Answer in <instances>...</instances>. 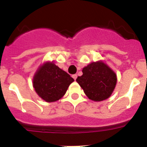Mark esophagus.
I'll return each instance as SVG.
<instances>
[{
	"mask_svg": "<svg viewBox=\"0 0 147 147\" xmlns=\"http://www.w3.org/2000/svg\"><path fill=\"white\" fill-rule=\"evenodd\" d=\"M72 77L74 78V79L75 80H76V78H77V75L76 74H74V75H72Z\"/></svg>",
	"mask_w": 147,
	"mask_h": 147,
	"instance_id": "esophagus-1",
	"label": "esophagus"
}]
</instances>
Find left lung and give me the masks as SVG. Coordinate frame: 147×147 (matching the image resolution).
Here are the masks:
<instances>
[{
    "mask_svg": "<svg viewBox=\"0 0 147 147\" xmlns=\"http://www.w3.org/2000/svg\"><path fill=\"white\" fill-rule=\"evenodd\" d=\"M76 82L90 99L100 102L110 96L117 78L115 73L102 62H92L82 69Z\"/></svg>",
    "mask_w": 147,
    "mask_h": 147,
    "instance_id": "obj_1",
    "label": "left lung"
}]
</instances>
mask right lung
<instances>
[{"label": "right lung", "instance_id": "right-lung-1", "mask_svg": "<svg viewBox=\"0 0 147 147\" xmlns=\"http://www.w3.org/2000/svg\"><path fill=\"white\" fill-rule=\"evenodd\" d=\"M74 81L67 73L53 62H47L39 68L33 80L35 91L48 102L57 101Z\"/></svg>", "mask_w": 147, "mask_h": 147}]
</instances>
